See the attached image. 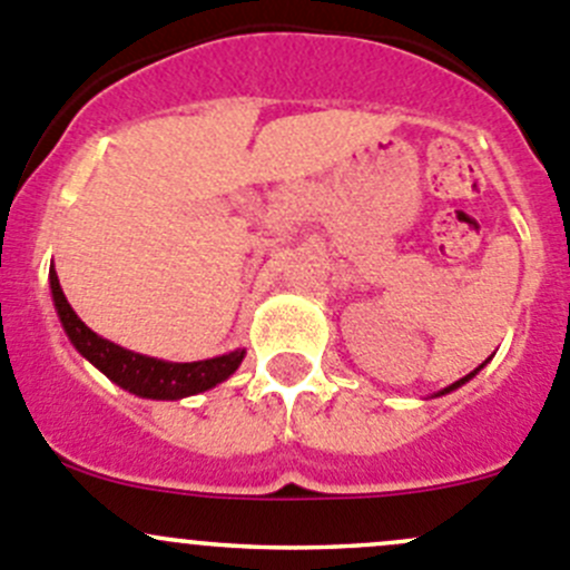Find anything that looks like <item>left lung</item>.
Returning a JSON list of instances; mask_svg holds the SVG:
<instances>
[{
    "instance_id": "left-lung-1",
    "label": "left lung",
    "mask_w": 570,
    "mask_h": 570,
    "mask_svg": "<svg viewBox=\"0 0 570 570\" xmlns=\"http://www.w3.org/2000/svg\"><path fill=\"white\" fill-rule=\"evenodd\" d=\"M476 370H482V367H476ZM476 370H473V373H468V375H465V379H460V381H456V384L445 386V390H443V392H440V395H445V392H451V390H456V386H462V384H465V381H468V379H473V375H476Z\"/></svg>"
}]
</instances>
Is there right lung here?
<instances>
[{
	"instance_id": "add662e5",
	"label": "right lung",
	"mask_w": 570,
	"mask_h": 570,
	"mask_svg": "<svg viewBox=\"0 0 570 570\" xmlns=\"http://www.w3.org/2000/svg\"><path fill=\"white\" fill-rule=\"evenodd\" d=\"M49 284H52V301L58 308V317L63 323L66 334H69L71 345L82 353L91 364H97L110 381L121 386V390L132 392L141 397H156V401H175V397L195 395V392L212 390L219 381L228 379L245 358V351L225 353V356L206 358V362H161V358L141 356V353L125 351V347L114 345V342L102 340L94 334L86 323L75 314V308L66 301L63 289H60L58 273H49Z\"/></svg>"
}]
</instances>
